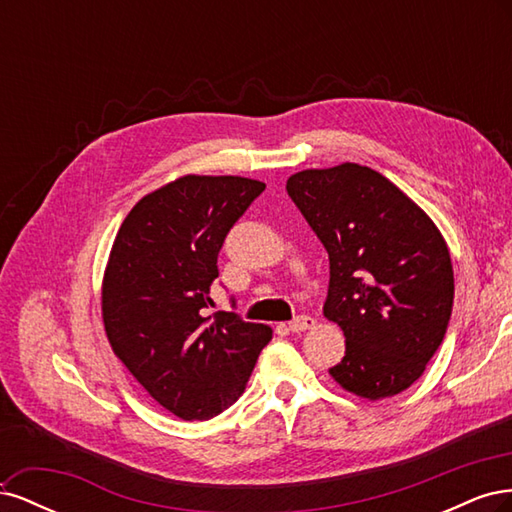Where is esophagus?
Instances as JSON below:
<instances>
[{"label": "esophagus", "mask_w": 512, "mask_h": 512, "mask_svg": "<svg viewBox=\"0 0 512 512\" xmlns=\"http://www.w3.org/2000/svg\"><path fill=\"white\" fill-rule=\"evenodd\" d=\"M316 327V320L312 316H297L292 322H288V329L292 333H301V331H309Z\"/></svg>", "instance_id": "esophagus-1"}]
</instances>
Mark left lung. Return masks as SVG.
Here are the masks:
<instances>
[{
  "instance_id": "left-lung-1",
  "label": "left lung",
  "mask_w": 512,
  "mask_h": 512,
  "mask_svg": "<svg viewBox=\"0 0 512 512\" xmlns=\"http://www.w3.org/2000/svg\"><path fill=\"white\" fill-rule=\"evenodd\" d=\"M286 192L329 254L324 318L346 337L329 369L344 391L378 401L421 378L453 312V265L429 215L369 166L307 168Z\"/></svg>"
}]
</instances>
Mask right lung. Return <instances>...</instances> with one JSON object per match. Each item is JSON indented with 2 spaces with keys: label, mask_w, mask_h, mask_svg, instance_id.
Returning <instances> with one entry per match:
<instances>
[{
  "label": "right lung",
  "mask_w": 512,
  "mask_h": 512,
  "mask_svg": "<svg viewBox=\"0 0 512 512\" xmlns=\"http://www.w3.org/2000/svg\"><path fill=\"white\" fill-rule=\"evenodd\" d=\"M265 183L185 175L123 220L102 277V320L117 359L162 408L207 421L243 393L273 331L213 305L222 243Z\"/></svg>",
  "instance_id": "right-lung-1"
}]
</instances>
